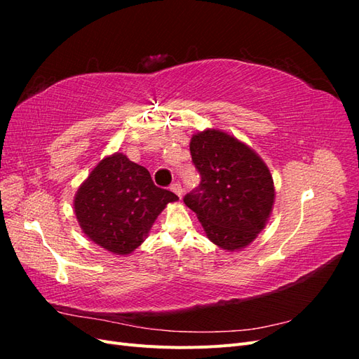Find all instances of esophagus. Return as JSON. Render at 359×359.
Here are the masks:
<instances>
[{
  "instance_id": "1",
  "label": "esophagus",
  "mask_w": 359,
  "mask_h": 359,
  "mask_svg": "<svg viewBox=\"0 0 359 359\" xmlns=\"http://www.w3.org/2000/svg\"><path fill=\"white\" fill-rule=\"evenodd\" d=\"M170 190L177 194L178 198H182V187H181V184L180 182H173L172 186H170Z\"/></svg>"
}]
</instances>
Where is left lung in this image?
<instances>
[{
    "label": "left lung",
    "mask_w": 359,
    "mask_h": 359,
    "mask_svg": "<svg viewBox=\"0 0 359 359\" xmlns=\"http://www.w3.org/2000/svg\"><path fill=\"white\" fill-rule=\"evenodd\" d=\"M201 184L184 196L206 236L227 252L247 247L264 229L274 205V181L255 151L222 130L191 136Z\"/></svg>",
    "instance_id": "8db88e82"
}]
</instances>
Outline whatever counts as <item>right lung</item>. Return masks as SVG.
Segmentation results:
<instances>
[{
	"label": "right lung",
	"mask_w": 359,
	"mask_h": 359,
	"mask_svg": "<svg viewBox=\"0 0 359 359\" xmlns=\"http://www.w3.org/2000/svg\"><path fill=\"white\" fill-rule=\"evenodd\" d=\"M177 201L175 193L156 186L148 169L115 153L81 184L73 206L93 243L114 255H130L144 243L166 205Z\"/></svg>",
	"instance_id": "add662e5"
}]
</instances>
